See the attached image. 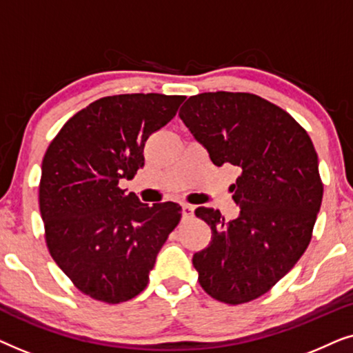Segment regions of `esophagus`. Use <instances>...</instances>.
I'll return each mask as SVG.
<instances>
[{
  "label": "esophagus",
  "instance_id": "1",
  "mask_svg": "<svg viewBox=\"0 0 353 353\" xmlns=\"http://www.w3.org/2000/svg\"><path fill=\"white\" fill-rule=\"evenodd\" d=\"M192 212H194V205H191V204H181L183 219H190V216L192 215Z\"/></svg>",
  "mask_w": 353,
  "mask_h": 353
}]
</instances>
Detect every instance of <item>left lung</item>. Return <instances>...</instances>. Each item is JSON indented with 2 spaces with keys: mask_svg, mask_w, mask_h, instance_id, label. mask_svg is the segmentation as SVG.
Instances as JSON below:
<instances>
[{
  "mask_svg": "<svg viewBox=\"0 0 353 353\" xmlns=\"http://www.w3.org/2000/svg\"><path fill=\"white\" fill-rule=\"evenodd\" d=\"M180 119L210 161L241 175L231 185L239 216L197 207L212 230L192 257L202 289L230 305L267 294L305 252L323 199L318 156L308 133L279 105L250 93H201Z\"/></svg>",
  "mask_w": 353,
  "mask_h": 353,
  "instance_id": "1",
  "label": "left lung"
}]
</instances>
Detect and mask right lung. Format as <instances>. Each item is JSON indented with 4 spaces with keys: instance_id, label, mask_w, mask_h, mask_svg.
<instances>
[{
    "instance_id": "obj_1",
    "label": "right lung",
    "mask_w": 353,
    "mask_h": 353,
    "mask_svg": "<svg viewBox=\"0 0 353 353\" xmlns=\"http://www.w3.org/2000/svg\"><path fill=\"white\" fill-rule=\"evenodd\" d=\"M185 96L101 98L67 120L41 163L40 212L51 257L94 301L127 302L149 272L181 207H149L119 186L144 165L148 138L175 117Z\"/></svg>"
}]
</instances>
